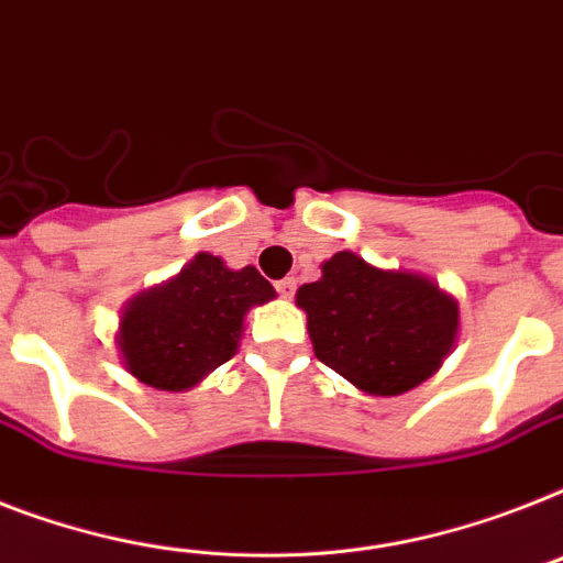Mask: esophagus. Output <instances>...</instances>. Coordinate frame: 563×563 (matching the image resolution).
Here are the masks:
<instances>
[{"instance_id":"1","label":"esophagus","mask_w":563,"mask_h":563,"mask_svg":"<svg viewBox=\"0 0 563 563\" xmlns=\"http://www.w3.org/2000/svg\"><path fill=\"white\" fill-rule=\"evenodd\" d=\"M295 289H297L295 277H283V280L277 283V291H280V297H286V300H291V297H295Z\"/></svg>"}]
</instances>
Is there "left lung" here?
Segmentation results:
<instances>
[{"label": "left lung", "instance_id": "left-lung-1", "mask_svg": "<svg viewBox=\"0 0 563 563\" xmlns=\"http://www.w3.org/2000/svg\"><path fill=\"white\" fill-rule=\"evenodd\" d=\"M314 355L369 396H399L431 378L460 335V303L431 277L376 268L353 251L321 263L297 289Z\"/></svg>", "mask_w": 563, "mask_h": 563}]
</instances>
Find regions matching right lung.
Masks as SVG:
<instances>
[{"mask_svg":"<svg viewBox=\"0 0 563 563\" xmlns=\"http://www.w3.org/2000/svg\"><path fill=\"white\" fill-rule=\"evenodd\" d=\"M274 295L254 266L236 272L199 251L176 277L126 300L115 332L123 369L155 390H190L234 358L249 309Z\"/></svg>","mask_w":563,"mask_h":563,"instance_id":"obj_1","label":"right lung"}]
</instances>
